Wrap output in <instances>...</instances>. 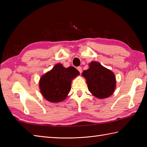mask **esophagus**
<instances>
[{"label": "esophagus", "instance_id": "1", "mask_svg": "<svg viewBox=\"0 0 147 147\" xmlns=\"http://www.w3.org/2000/svg\"><path fill=\"white\" fill-rule=\"evenodd\" d=\"M77 69H78V71L80 72V73H82V67H78Z\"/></svg>", "mask_w": 147, "mask_h": 147}]
</instances>
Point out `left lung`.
I'll use <instances>...</instances> for the list:
<instances>
[{"mask_svg":"<svg viewBox=\"0 0 147 147\" xmlns=\"http://www.w3.org/2000/svg\"><path fill=\"white\" fill-rule=\"evenodd\" d=\"M82 75L86 79L88 90L96 98H107L114 92L116 84L114 74L99 62L92 61Z\"/></svg>","mask_w":147,"mask_h":147,"instance_id":"left-lung-1","label":"left lung"}]
</instances>
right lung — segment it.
Masks as SVG:
<instances>
[{
	"label": "right lung",
	"instance_id": "add662e5",
	"mask_svg": "<svg viewBox=\"0 0 147 147\" xmlns=\"http://www.w3.org/2000/svg\"><path fill=\"white\" fill-rule=\"evenodd\" d=\"M79 74V71L74 67L65 68L62 64H57L40 80L42 95L51 102L63 101L70 92L72 80Z\"/></svg>",
	"mask_w": 147,
	"mask_h": 147
}]
</instances>
